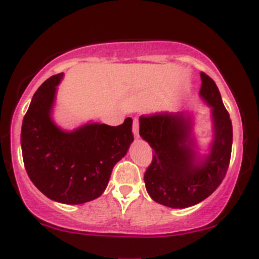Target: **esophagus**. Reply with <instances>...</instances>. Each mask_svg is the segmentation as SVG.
<instances>
[{
    "mask_svg": "<svg viewBox=\"0 0 259 259\" xmlns=\"http://www.w3.org/2000/svg\"><path fill=\"white\" fill-rule=\"evenodd\" d=\"M133 134H134V137H136V138H138V136H139V121L137 120V118H134V121H133Z\"/></svg>",
    "mask_w": 259,
    "mask_h": 259,
    "instance_id": "esophagus-1",
    "label": "esophagus"
}]
</instances>
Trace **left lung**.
Listing matches in <instances>:
<instances>
[{
	"mask_svg": "<svg viewBox=\"0 0 259 259\" xmlns=\"http://www.w3.org/2000/svg\"><path fill=\"white\" fill-rule=\"evenodd\" d=\"M202 102L211 108L212 137L202 154L194 134L195 114L161 113L139 117V136L152 147L145 173L146 190L157 203L186 208L212 194L226 177L232 151V122L217 84L201 73Z\"/></svg>",
	"mask_w": 259,
	"mask_h": 259,
	"instance_id": "obj_1",
	"label": "left lung"
}]
</instances>
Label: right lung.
I'll use <instances>...</instances> for the list:
<instances>
[{"mask_svg": "<svg viewBox=\"0 0 259 259\" xmlns=\"http://www.w3.org/2000/svg\"><path fill=\"white\" fill-rule=\"evenodd\" d=\"M51 76L35 92L22 123L21 146L27 175L44 195L65 204L94 201L104 193L117 161L133 142L132 118L109 126L90 121L73 130L53 120L58 84Z\"/></svg>", "mask_w": 259, "mask_h": 259, "instance_id": "right-lung-1", "label": "right lung"}]
</instances>
